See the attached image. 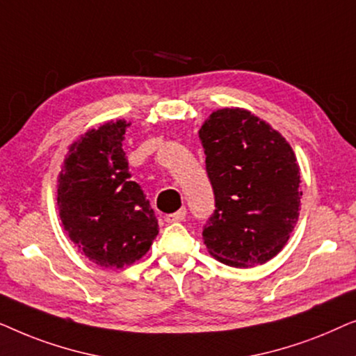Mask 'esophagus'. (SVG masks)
<instances>
[{"label":"esophagus","mask_w":356,"mask_h":356,"mask_svg":"<svg viewBox=\"0 0 356 356\" xmlns=\"http://www.w3.org/2000/svg\"><path fill=\"white\" fill-rule=\"evenodd\" d=\"M186 217V209L181 207L178 212L170 213V216H165V222L167 223H175V222H181Z\"/></svg>","instance_id":"obj_1"}]
</instances>
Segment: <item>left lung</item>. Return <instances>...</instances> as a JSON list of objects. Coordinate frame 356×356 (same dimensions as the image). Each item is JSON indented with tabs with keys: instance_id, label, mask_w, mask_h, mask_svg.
I'll return each mask as SVG.
<instances>
[{
	"instance_id": "obj_1",
	"label": "left lung",
	"mask_w": 356,
	"mask_h": 356,
	"mask_svg": "<svg viewBox=\"0 0 356 356\" xmlns=\"http://www.w3.org/2000/svg\"><path fill=\"white\" fill-rule=\"evenodd\" d=\"M216 211L202 230L209 254L256 267L279 254L300 217V167L279 131L245 108L216 110L199 129Z\"/></svg>"
}]
</instances>
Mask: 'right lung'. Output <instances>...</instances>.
<instances>
[{
    "instance_id": "obj_1",
    "label": "right lung",
    "mask_w": 356,
    "mask_h": 356,
    "mask_svg": "<svg viewBox=\"0 0 356 356\" xmlns=\"http://www.w3.org/2000/svg\"><path fill=\"white\" fill-rule=\"evenodd\" d=\"M126 120L106 121L70 145L58 175V212L82 254L106 269L139 261L159 223L143 189L131 181L123 150Z\"/></svg>"
}]
</instances>
